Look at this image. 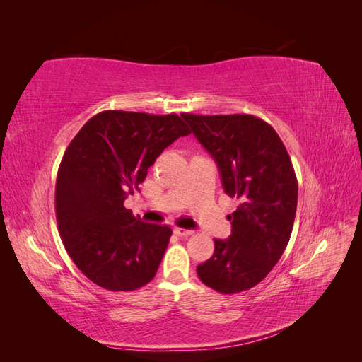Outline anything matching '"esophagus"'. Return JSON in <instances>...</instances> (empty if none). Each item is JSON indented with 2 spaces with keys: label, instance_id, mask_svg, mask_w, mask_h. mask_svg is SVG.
I'll return each mask as SVG.
<instances>
[{
  "label": "esophagus",
  "instance_id": "esophagus-1",
  "mask_svg": "<svg viewBox=\"0 0 362 362\" xmlns=\"http://www.w3.org/2000/svg\"><path fill=\"white\" fill-rule=\"evenodd\" d=\"M174 233H175L177 236H191L194 232H193V230H187V228L175 227V228H174Z\"/></svg>",
  "mask_w": 362,
  "mask_h": 362
}]
</instances>
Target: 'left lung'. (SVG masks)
Segmentation results:
<instances>
[{
	"label": "left lung",
	"mask_w": 362,
	"mask_h": 362,
	"mask_svg": "<svg viewBox=\"0 0 362 362\" xmlns=\"http://www.w3.org/2000/svg\"><path fill=\"white\" fill-rule=\"evenodd\" d=\"M191 132L216 160L222 187L240 201L228 214L232 235L214 240L199 279L221 294L255 286L272 271L289 243L297 210V177L271 124L253 115L182 113Z\"/></svg>",
	"instance_id": "1"
}]
</instances>
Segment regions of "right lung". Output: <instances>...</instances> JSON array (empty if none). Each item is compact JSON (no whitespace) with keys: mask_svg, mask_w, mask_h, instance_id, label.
<instances>
[{"mask_svg":"<svg viewBox=\"0 0 362 362\" xmlns=\"http://www.w3.org/2000/svg\"><path fill=\"white\" fill-rule=\"evenodd\" d=\"M189 134L175 113L105 110L68 144L56 182L57 227L68 255L98 286L135 291L153 279L173 230L135 218L124 201L160 153Z\"/></svg>","mask_w":362,"mask_h":362,"instance_id":"1","label":"right lung"}]
</instances>
